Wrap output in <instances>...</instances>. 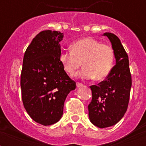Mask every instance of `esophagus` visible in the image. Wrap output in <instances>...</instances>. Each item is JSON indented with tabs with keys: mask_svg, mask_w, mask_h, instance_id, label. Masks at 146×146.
<instances>
[{
	"mask_svg": "<svg viewBox=\"0 0 146 146\" xmlns=\"http://www.w3.org/2000/svg\"><path fill=\"white\" fill-rule=\"evenodd\" d=\"M83 86V85L82 83H80V82H76V87L77 88H80V87Z\"/></svg>",
	"mask_w": 146,
	"mask_h": 146,
	"instance_id": "obj_1",
	"label": "esophagus"
}]
</instances>
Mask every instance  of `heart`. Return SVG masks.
<instances>
[{"label":"heart","instance_id":"1","mask_svg":"<svg viewBox=\"0 0 146 146\" xmlns=\"http://www.w3.org/2000/svg\"><path fill=\"white\" fill-rule=\"evenodd\" d=\"M114 54L111 46L92 38H83L71 44V50H63L60 61L64 70L73 76L82 66L84 68L78 76L82 80L93 79L97 81L105 80L113 67Z\"/></svg>","mask_w":146,"mask_h":146}]
</instances>
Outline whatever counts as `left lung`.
Returning a JSON list of instances; mask_svg holds the SVG:
<instances>
[{
	"label": "left lung",
	"instance_id": "1",
	"mask_svg": "<svg viewBox=\"0 0 146 146\" xmlns=\"http://www.w3.org/2000/svg\"><path fill=\"white\" fill-rule=\"evenodd\" d=\"M110 40L116 60L115 66L104 81L90 86L92 99L89 104V117L92 123L105 128L118 123L127 110L132 86L129 60L119 38L114 34L103 35Z\"/></svg>",
	"mask_w": 146,
	"mask_h": 146
}]
</instances>
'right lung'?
I'll use <instances>...</instances> for the list:
<instances>
[{
    "label": "right lung",
    "instance_id": "add662e5",
    "mask_svg": "<svg viewBox=\"0 0 146 146\" xmlns=\"http://www.w3.org/2000/svg\"><path fill=\"white\" fill-rule=\"evenodd\" d=\"M63 38L60 32L42 31L24 54L20 80L23 103L30 117L44 126L60 120L66 96L76 89V82L60 61Z\"/></svg>",
    "mask_w": 146,
    "mask_h": 146
}]
</instances>
